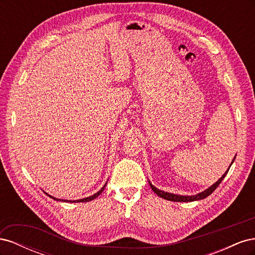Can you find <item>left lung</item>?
<instances>
[{"label": "left lung", "instance_id": "left-lung-1", "mask_svg": "<svg viewBox=\"0 0 255 255\" xmlns=\"http://www.w3.org/2000/svg\"><path fill=\"white\" fill-rule=\"evenodd\" d=\"M236 157V156H235ZM235 157H234V159H235ZM234 159L232 160V163H231V165L233 164V161H234ZM231 165H230V167H231ZM230 169V168H229ZM229 169L228 170L226 171V173L223 174L220 179L216 182L215 184H213L211 187H208L207 189H205L204 191H202V192H200V194H197V195H195V196H180V195H174V194H170V192H167V191H164V190H159L158 188H156L155 186H153V185L150 183V181H149V184H150V186H151V188H152V190L155 192V194L158 196V197H160V198H163V199H166V200H169V201H173V202H191V201H198V200H202V199H204V198H206V197H208L210 196L212 192L218 187V185L221 183V181L225 179V176L227 175V173H228V171H229Z\"/></svg>", "mask_w": 255, "mask_h": 255}]
</instances>
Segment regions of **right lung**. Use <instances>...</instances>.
Listing matches in <instances>:
<instances>
[{
  "label": "right lung",
  "mask_w": 255,
  "mask_h": 255,
  "mask_svg": "<svg viewBox=\"0 0 255 255\" xmlns=\"http://www.w3.org/2000/svg\"><path fill=\"white\" fill-rule=\"evenodd\" d=\"M107 183V182H106ZM105 186H106V184L104 185V186L100 189L98 192H96L95 195H92V196H90V197H87V198H84V199H80V200H60V199H57V198H54V197H52V196H50V195H48L47 192H45V194H47L50 198H52V199H54V200H56V201H63V202H70V203H74V202H88V201H91V200H94V199H96L97 197H99L100 195L102 194V191L104 190V188H105Z\"/></svg>",
  "instance_id": "right-lung-1"
}]
</instances>
